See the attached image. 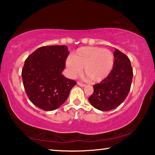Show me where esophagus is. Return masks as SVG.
Masks as SVG:
<instances>
[{"label":"esophagus","instance_id":"1","mask_svg":"<svg viewBox=\"0 0 155 155\" xmlns=\"http://www.w3.org/2000/svg\"><path fill=\"white\" fill-rule=\"evenodd\" d=\"M77 84L79 86H81V87H85V84L82 83H81V82H78Z\"/></svg>","mask_w":155,"mask_h":155}]
</instances>
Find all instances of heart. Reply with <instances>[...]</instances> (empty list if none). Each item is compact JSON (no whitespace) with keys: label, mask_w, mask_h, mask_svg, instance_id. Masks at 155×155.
Returning <instances> with one entry per match:
<instances>
[{"label":"heart","mask_w":155,"mask_h":155,"mask_svg":"<svg viewBox=\"0 0 155 155\" xmlns=\"http://www.w3.org/2000/svg\"><path fill=\"white\" fill-rule=\"evenodd\" d=\"M66 65L72 76L84 74L91 82L97 83L109 77L114 65V56L108 49L99 47H82L77 50L72 57L66 61Z\"/></svg>","instance_id":"1"}]
</instances>
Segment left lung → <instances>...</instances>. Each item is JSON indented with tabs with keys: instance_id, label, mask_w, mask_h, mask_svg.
<instances>
[{
	"instance_id": "8db88e82",
	"label": "left lung",
	"mask_w": 155,
	"mask_h": 155,
	"mask_svg": "<svg viewBox=\"0 0 155 155\" xmlns=\"http://www.w3.org/2000/svg\"><path fill=\"white\" fill-rule=\"evenodd\" d=\"M114 65L111 74L101 83L94 85V93L89 101L94 108L108 111L120 105L129 93L133 79L130 59L115 49Z\"/></svg>"
}]
</instances>
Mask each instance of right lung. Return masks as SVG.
I'll use <instances>...</instances> for the list:
<instances>
[{"instance_id": "1", "label": "right lung", "mask_w": 155, "mask_h": 155, "mask_svg": "<svg viewBox=\"0 0 155 155\" xmlns=\"http://www.w3.org/2000/svg\"><path fill=\"white\" fill-rule=\"evenodd\" d=\"M69 53L66 46H46L37 49L25 60L23 85L31 103L40 109L59 108L77 84L61 74Z\"/></svg>"}]
</instances>
